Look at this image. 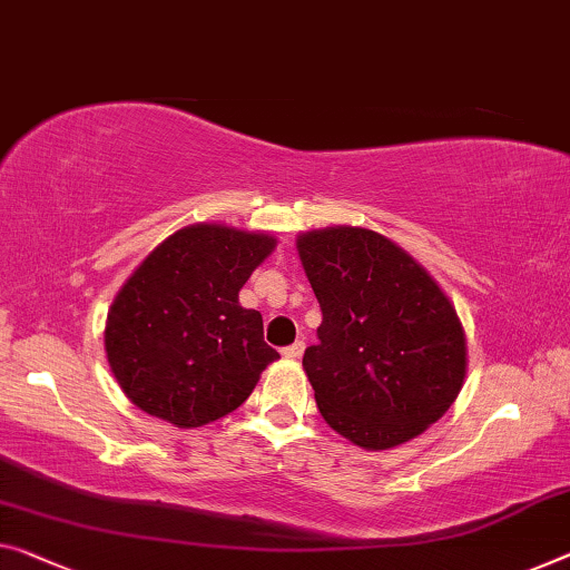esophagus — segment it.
I'll return each mask as SVG.
<instances>
[{
	"instance_id": "obj_1",
	"label": "esophagus",
	"mask_w": 570,
	"mask_h": 570,
	"mask_svg": "<svg viewBox=\"0 0 570 570\" xmlns=\"http://www.w3.org/2000/svg\"><path fill=\"white\" fill-rule=\"evenodd\" d=\"M303 352H305V341H295L293 346H287V348H283V354H285V358H301L303 356Z\"/></svg>"
}]
</instances>
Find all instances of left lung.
<instances>
[{"label": "left lung", "mask_w": 570, "mask_h": 570, "mask_svg": "<svg viewBox=\"0 0 570 570\" xmlns=\"http://www.w3.org/2000/svg\"><path fill=\"white\" fill-rule=\"evenodd\" d=\"M321 303L303 370L326 423L366 451L395 449L441 420L466 376V336L449 297L387 236L328 226L297 236Z\"/></svg>", "instance_id": "1"}]
</instances>
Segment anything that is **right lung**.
I'll return each instance as SVG.
<instances>
[{
    "mask_svg": "<svg viewBox=\"0 0 570 570\" xmlns=\"http://www.w3.org/2000/svg\"><path fill=\"white\" fill-rule=\"evenodd\" d=\"M275 236L194 224L145 257L114 297L104 348L125 395L178 428L212 423L252 395L279 354L239 291Z\"/></svg>",
    "mask_w": 570,
    "mask_h": 570,
    "instance_id": "1",
    "label": "right lung"
}]
</instances>
